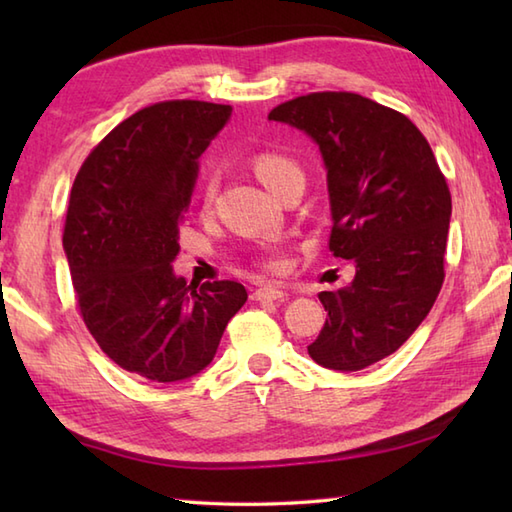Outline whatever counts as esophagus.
<instances>
[{
	"mask_svg": "<svg viewBox=\"0 0 512 512\" xmlns=\"http://www.w3.org/2000/svg\"><path fill=\"white\" fill-rule=\"evenodd\" d=\"M253 297L255 301H279V299H286L288 292L281 290L277 286H259L253 290Z\"/></svg>",
	"mask_w": 512,
	"mask_h": 512,
	"instance_id": "34e87169",
	"label": "esophagus"
}]
</instances>
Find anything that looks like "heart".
I'll return each mask as SVG.
<instances>
[{"instance_id":"1","label":"heart","mask_w":512,"mask_h":512,"mask_svg":"<svg viewBox=\"0 0 512 512\" xmlns=\"http://www.w3.org/2000/svg\"><path fill=\"white\" fill-rule=\"evenodd\" d=\"M253 171L257 180L273 191L275 195H279L284 191L288 184L303 180V171L297 165L295 160L290 156L281 154V151H273V149H266V151H259V154L253 158ZM200 198H202V206L204 209H209L213 204L215 198V182L213 178H206L202 182V189H200ZM262 266L270 273H281V270L286 268V259L277 250H268V253L262 257Z\"/></svg>"}]
</instances>
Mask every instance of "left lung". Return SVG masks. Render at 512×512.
<instances>
[{"label":"left lung","instance_id":"1","mask_svg":"<svg viewBox=\"0 0 512 512\" xmlns=\"http://www.w3.org/2000/svg\"><path fill=\"white\" fill-rule=\"evenodd\" d=\"M268 118L317 140L328 169L330 250L356 264L350 286L319 292L328 319L308 354L358 372L394 354L436 303L451 220L447 178L405 114L361 94L312 92Z\"/></svg>","mask_w":512,"mask_h":512}]
</instances>
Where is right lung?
<instances>
[{"label":"right lung","mask_w":512,"mask_h":512,"mask_svg":"<svg viewBox=\"0 0 512 512\" xmlns=\"http://www.w3.org/2000/svg\"><path fill=\"white\" fill-rule=\"evenodd\" d=\"M231 105L162 101L116 125L76 173L63 248L85 328L112 361L154 383L213 361L248 295L237 281L173 275L198 158Z\"/></svg>","instance_id":"1"}]
</instances>
